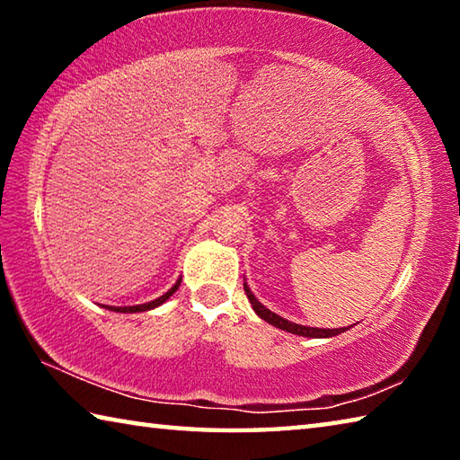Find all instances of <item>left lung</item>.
Listing matches in <instances>:
<instances>
[{
    "mask_svg": "<svg viewBox=\"0 0 460 460\" xmlns=\"http://www.w3.org/2000/svg\"><path fill=\"white\" fill-rule=\"evenodd\" d=\"M245 288V294H247V300L252 302V306L255 310V314H258L260 318H263V321L278 326V329H282L286 332H292V334H300V337H313V339H329V337H337V334L345 332L347 326H342V329H314V326H302V324H296V323H290L286 321V318L278 316L271 313V310H268L266 306L261 305V302L255 298L253 292L249 290V286L243 284Z\"/></svg>",
    "mask_w": 460,
    "mask_h": 460,
    "instance_id": "obj_1",
    "label": "left lung"
}]
</instances>
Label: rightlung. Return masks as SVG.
<instances>
[{
	"instance_id": "right-lung-1",
	"label": "right lung",
	"mask_w": 460,
	"mask_h": 460,
	"mask_svg": "<svg viewBox=\"0 0 460 460\" xmlns=\"http://www.w3.org/2000/svg\"><path fill=\"white\" fill-rule=\"evenodd\" d=\"M178 286H181V279H178V282L172 288H170V290L164 296H160V298H155L152 302H146V305H137V306H107V308L113 310V313H144V310H152L155 306L164 305V302L170 298V296H172L178 290Z\"/></svg>"
}]
</instances>
